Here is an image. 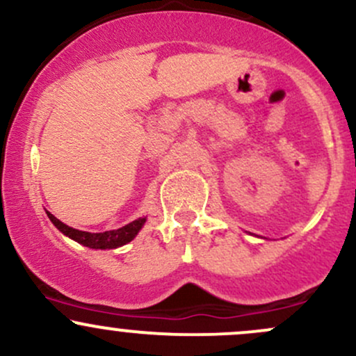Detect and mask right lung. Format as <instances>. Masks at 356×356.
Returning <instances> with one entry per match:
<instances>
[{
    "instance_id": "add662e5",
    "label": "right lung",
    "mask_w": 356,
    "mask_h": 356,
    "mask_svg": "<svg viewBox=\"0 0 356 356\" xmlns=\"http://www.w3.org/2000/svg\"><path fill=\"white\" fill-rule=\"evenodd\" d=\"M47 216L50 218V221L56 225L58 232L64 233L65 236L72 238L77 243L84 245V247L89 248H118L121 245H127L128 241H131L136 236V233L142 229L143 222H145V218H138V220L128 222L127 226L118 229H111V232H103V233H89V232H79V229H74L70 226L64 225L60 220H57L54 214H50L47 211Z\"/></svg>"
}]
</instances>
